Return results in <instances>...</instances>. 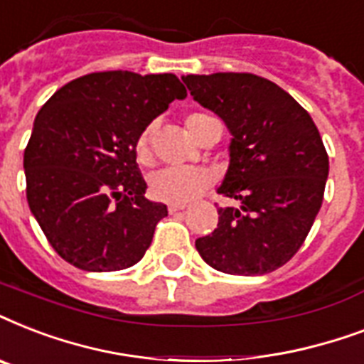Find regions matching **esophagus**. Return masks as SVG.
I'll return each instance as SVG.
<instances>
[{
    "label": "esophagus",
    "mask_w": 364,
    "mask_h": 364,
    "mask_svg": "<svg viewBox=\"0 0 364 364\" xmlns=\"http://www.w3.org/2000/svg\"><path fill=\"white\" fill-rule=\"evenodd\" d=\"M185 210V205L183 204H170L168 205V211H170L171 215H173V213H179V211H183Z\"/></svg>",
    "instance_id": "1"
}]
</instances>
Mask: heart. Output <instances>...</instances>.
<instances>
[{"instance_id": "b5f03b06", "label": "heart", "mask_w": 364, "mask_h": 364, "mask_svg": "<svg viewBox=\"0 0 364 364\" xmlns=\"http://www.w3.org/2000/svg\"><path fill=\"white\" fill-rule=\"evenodd\" d=\"M211 119L205 113H191L185 119V128L188 136L196 139L200 124ZM151 137H153V126L143 128L141 134L136 139V156L137 162L147 164L151 159ZM211 185V173L200 166H168L162 170L154 171L149 177V191L151 196L166 204H187L202 194Z\"/></svg>"}]
</instances>
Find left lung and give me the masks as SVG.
<instances>
[{
    "label": "left lung",
    "mask_w": 364,
    "mask_h": 364,
    "mask_svg": "<svg viewBox=\"0 0 364 364\" xmlns=\"http://www.w3.org/2000/svg\"><path fill=\"white\" fill-rule=\"evenodd\" d=\"M188 92L232 134L230 164L217 193L238 202L219 208L200 257L232 276L277 270L304 243L323 204L328 156L310 113L276 82L253 73L183 77Z\"/></svg>",
    "instance_id": "left-lung-1"
}]
</instances>
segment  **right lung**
<instances>
[{"mask_svg":"<svg viewBox=\"0 0 364 364\" xmlns=\"http://www.w3.org/2000/svg\"><path fill=\"white\" fill-rule=\"evenodd\" d=\"M187 90L173 73H88L37 113L24 151L26 196L53 249L87 272L143 259L168 215L145 194L136 139Z\"/></svg>","mask_w":364,"mask_h":364,"instance_id":"add662e5","label":"right lung"}]
</instances>
